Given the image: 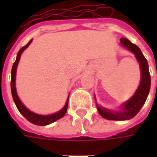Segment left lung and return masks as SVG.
I'll return each mask as SVG.
<instances>
[{
	"label": "left lung",
	"mask_w": 157,
	"mask_h": 157,
	"mask_svg": "<svg viewBox=\"0 0 157 157\" xmlns=\"http://www.w3.org/2000/svg\"><path fill=\"white\" fill-rule=\"evenodd\" d=\"M120 43L124 47L128 49L129 51H131L135 55V58L137 59L140 66V71H141L140 83L134 96L123 104L122 111L115 112L113 110H109V109L101 108L98 104H97V108L100 115L102 116V118L109 119V120L123 121V120H127V119L134 118L140 112L142 106L144 105L148 97L150 88H151V75L149 72L148 62L138 46L132 44L128 39L125 38H121Z\"/></svg>",
	"instance_id": "8db88e82"
}]
</instances>
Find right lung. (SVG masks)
Masks as SVG:
<instances>
[{
    "label": "right lung",
    "instance_id": "1",
    "mask_svg": "<svg viewBox=\"0 0 157 157\" xmlns=\"http://www.w3.org/2000/svg\"><path fill=\"white\" fill-rule=\"evenodd\" d=\"M31 42H32V39H31L25 46H23V47L19 50L18 53H17L16 61L13 63V65H12L11 89H12V98H13L14 102H15L16 106H17V108L18 109L19 112L21 113L22 115L24 116L29 122H31L33 124L44 126V125L49 124H51L53 122L56 121V120H58V119H59V118H61L62 117L65 116V113L67 111V108H68L69 99H67L65 105L64 106V108H63L61 110H59V112L55 113L50 114V115H40V114H37L35 113H33L32 111H30L29 109H27L25 106L22 104V102L20 101L18 96H17V90H16V71H17V65H18L19 59L21 58L22 53L25 50L26 48L29 47V45L31 44Z\"/></svg>",
    "mask_w": 157,
    "mask_h": 157
}]
</instances>
